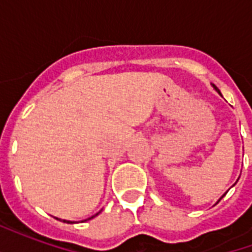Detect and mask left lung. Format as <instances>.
Returning a JSON list of instances; mask_svg holds the SVG:
<instances>
[{
	"mask_svg": "<svg viewBox=\"0 0 252 252\" xmlns=\"http://www.w3.org/2000/svg\"><path fill=\"white\" fill-rule=\"evenodd\" d=\"M212 86H213V89H215V90H216L217 93H219V94H220V95H221V93H220V90H219V89H217L216 86H215V85H212ZM225 194H227V191H225V193H224V194H222L221 197H220V200H221L222 197H224V195H225ZM220 200H219V201H220ZM219 201H217V202H219ZM217 202H216V204H217Z\"/></svg>",
	"mask_w": 252,
	"mask_h": 252,
	"instance_id": "left-lung-1",
	"label": "left lung"
}]
</instances>
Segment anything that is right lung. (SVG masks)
Here are the masks:
<instances>
[{
    "instance_id": "obj_1",
    "label": "right lung",
    "mask_w": 252,
    "mask_h": 252,
    "mask_svg": "<svg viewBox=\"0 0 252 252\" xmlns=\"http://www.w3.org/2000/svg\"><path fill=\"white\" fill-rule=\"evenodd\" d=\"M99 212H101V211H99ZM99 212H98V213H99ZM98 213H95V215H93V216H90V217H89V219H86V220H82V221H88V220H92L93 217L98 216ZM57 219H58V217H57ZM58 220H61V219H58ZM61 221L67 222V224H72V222H75V221H70V220H61Z\"/></svg>"
}]
</instances>
